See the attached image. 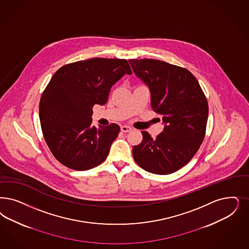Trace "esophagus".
<instances>
[{"instance_id": "34e87169", "label": "esophagus", "mask_w": 249, "mask_h": 249, "mask_svg": "<svg viewBox=\"0 0 249 249\" xmlns=\"http://www.w3.org/2000/svg\"><path fill=\"white\" fill-rule=\"evenodd\" d=\"M120 129H121L122 132H129V131L131 130V128L129 127V126H121Z\"/></svg>"}]
</instances>
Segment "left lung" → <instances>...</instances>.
Here are the masks:
<instances>
[{"label": "left lung", "mask_w": 249, "mask_h": 249, "mask_svg": "<svg viewBox=\"0 0 249 249\" xmlns=\"http://www.w3.org/2000/svg\"><path fill=\"white\" fill-rule=\"evenodd\" d=\"M134 73L150 89L154 111L163 115V130L153 139L142 131L133 146L135 162L147 172L168 175L186 165L205 137L209 107L196 77L187 69L162 60H129Z\"/></svg>", "instance_id": "obj_1"}]
</instances>
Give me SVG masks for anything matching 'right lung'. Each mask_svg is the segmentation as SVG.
<instances>
[{
	"instance_id": "obj_1",
	"label": "right lung",
	"mask_w": 249,
	"mask_h": 249,
	"mask_svg": "<svg viewBox=\"0 0 249 249\" xmlns=\"http://www.w3.org/2000/svg\"><path fill=\"white\" fill-rule=\"evenodd\" d=\"M125 74H131L127 60L105 58L69 63L54 73L40 98L39 119L47 144L63 165L85 171L106 160L120 128L92 126L93 107L107 103Z\"/></svg>"
}]
</instances>
